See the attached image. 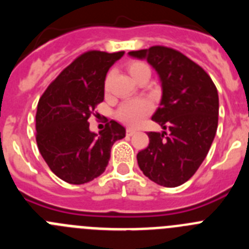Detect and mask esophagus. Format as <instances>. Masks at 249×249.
<instances>
[{
    "label": "esophagus",
    "instance_id": "esophagus-1",
    "mask_svg": "<svg viewBox=\"0 0 249 249\" xmlns=\"http://www.w3.org/2000/svg\"><path fill=\"white\" fill-rule=\"evenodd\" d=\"M136 133V131L133 128H127L126 129V135L127 136H129V137H131V136H133Z\"/></svg>",
    "mask_w": 249,
    "mask_h": 249
}]
</instances>
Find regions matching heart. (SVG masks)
Masks as SVG:
<instances>
[{"instance_id":"b5f03b06","label":"heart","mask_w":249,"mask_h":249,"mask_svg":"<svg viewBox=\"0 0 249 249\" xmlns=\"http://www.w3.org/2000/svg\"><path fill=\"white\" fill-rule=\"evenodd\" d=\"M128 72L133 78L137 76L140 72H142L143 70H149L148 66L143 62H140V61H133L128 65ZM109 76H107L106 78V86L108 85ZM152 106L151 103L147 100H133L128 101V102L123 103L117 111V118L121 122L129 124V126H136L142 121V118L146 117L147 114L151 112Z\"/></svg>"}]
</instances>
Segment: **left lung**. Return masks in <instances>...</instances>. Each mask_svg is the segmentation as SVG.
<instances>
[{
	"label": "left lung",
	"mask_w": 249,
	"mask_h": 249,
	"mask_svg": "<svg viewBox=\"0 0 249 249\" xmlns=\"http://www.w3.org/2000/svg\"><path fill=\"white\" fill-rule=\"evenodd\" d=\"M147 59L160 77L162 98L152 120L168 132H149V144L138 152L141 171L163 187L187 182L210 151L218 126V92L201 66L183 53L153 46L131 51Z\"/></svg>",
	"instance_id": "obj_1"
}]
</instances>
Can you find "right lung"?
<instances>
[{"label":"right lung","instance_id":"obj_1","mask_svg":"<svg viewBox=\"0 0 249 249\" xmlns=\"http://www.w3.org/2000/svg\"><path fill=\"white\" fill-rule=\"evenodd\" d=\"M123 51H89L77 57L39 98L36 141L50 169L67 183L83 184L105 172L111 148L126 128L109 121L103 131H89V118L105 98L106 74Z\"/></svg>","mask_w":249,"mask_h":249}]
</instances>
